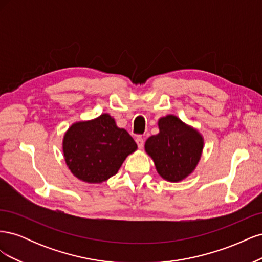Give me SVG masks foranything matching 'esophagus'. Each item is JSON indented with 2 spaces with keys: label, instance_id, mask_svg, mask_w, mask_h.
Wrapping results in <instances>:
<instances>
[{
  "label": "esophagus",
  "instance_id": "1",
  "mask_svg": "<svg viewBox=\"0 0 262 262\" xmlns=\"http://www.w3.org/2000/svg\"><path fill=\"white\" fill-rule=\"evenodd\" d=\"M136 142H137V144H138L139 148H143V146H144V139H143V138H142V137H138V138L136 139Z\"/></svg>",
  "mask_w": 262,
  "mask_h": 262
}]
</instances>
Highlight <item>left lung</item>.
Returning a JSON list of instances; mask_svg holds the SVG:
<instances>
[{
  "instance_id": "left-lung-1",
  "label": "left lung",
  "mask_w": 262,
  "mask_h": 262,
  "mask_svg": "<svg viewBox=\"0 0 262 262\" xmlns=\"http://www.w3.org/2000/svg\"><path fill=\"white\" fill-rule=\"evenodd\" d=\"M158 126L160 133L146 140L145 150L164 179L180 181L192 172L200 160L202 137L176 116L160 119Z\"/></svg>"
}]
</instances>
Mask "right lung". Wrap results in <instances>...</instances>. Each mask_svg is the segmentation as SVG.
Here are the masks:
<instances>
[{
    "mask_svg": "<svg viewBox=\"0 0 262 262\" xmlns=\"http://www.w3.org/2000/svg\"><path fill=\"white\" fill-rule=\"evenodd\" d=\"M137 143L107 114L74 123L63 140V153L73 175L86 182H101L116 175Z\"/></svg>",
    "mask_w": 262,
    "mask_h": 262,
    "instance_id": "right-lung-1",
    "label": "right lung"
}]
</instances>
